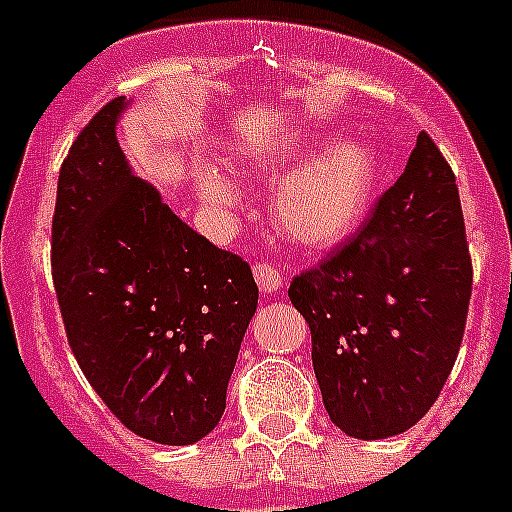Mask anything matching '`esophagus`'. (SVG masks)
I'll list each match as a JSON object with an SVG mask.
<instances>
[{
	"label": "esophagus",
	"instance_id": "34e87169",
	"mask_svg": "<svg viewBox=\"0 0 512 512\" xmlns=\"http://www.w3.org/2000/svg\"><path fill=\"white\" fill-rule=\"evenodd\" d=\"M253 277H256V285H259V290L264 292V295H274V292L282 290V285H285V282H282V274L269 264L253 266Z\"/></svg>",
	"mask_w": 512,
	"mask_h": 512
}]
</instances>
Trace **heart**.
<instances>
[{
  "label": "heart",
  "instance_id": "heart-1",
  "mask_svg": "<svg viewBox=\"0 0 512 512\" xmlns=\"http://www.w3.org/2000/svg\"><path fill=\"white\" fill-rule=\"evenodd\" d=\"M321 144V134L300 131L269 150H243L235 157L243 168L261 176L295 163L274 183L269 214L282 238L308 251L334 248L355 233L368 212L381 168L378 150L368 139ZM196 181L212 207H230L238 199L233 181L214 165H199Z\"/></svg>",
  "mask_w": 512,
  "mask_h": 512
}]
</instances>
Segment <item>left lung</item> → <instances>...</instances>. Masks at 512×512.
I'll return each mask as SVG.
<instances>
[{
	"instance_id": "1",
	"label": "left lung",
	"mask_w": 512,
	"mask_h": 512,
	"mask_svg": "<svg viewBox=\"0 0 512 512\" xmlns=\"http://www.w3.org/2000/svg\"><path fill=\"white\" fill-rule=\"evenodd\" d=\"M287 295L339 430L383 440L430 412L464 339L471 256L456 176L425 131L360 233Z\"/></svg>"
}]
</instances>
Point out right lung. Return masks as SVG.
Instances as JSON below:
<instances>
[{"mask_svg": "<svg viewBox=\"0 0 512 512\" xmlns=\"http://www.w3.org/2000/svg\"><path fill=\"white\" fill-rule=\"evenodd\" d=\"M113 98L61 163L51 266L69 347L134 435L191 445L217 427L259 287L134 176Z\"/></svg>", "mask_w": 512, "mask_h": 512, "instance_id": "right-lung-1", "label": "right lung"}]
</instances>
